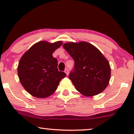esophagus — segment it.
<instances>
[{"label":"esophagus","mask_w":134,"mask_h":134,"mask_svg":"<svg viewBox=\"0 0 134 134\" xmlns=\"http://www.w3.org/2000/svg\"><path fill=\"white\" fill-rule=\"evenodd\" d=\"M65 72L66 73V74L67 76H68V74H69V71H68V68H66V69H65Z\"/></svg>","instance_id":"1"}]
</instances>
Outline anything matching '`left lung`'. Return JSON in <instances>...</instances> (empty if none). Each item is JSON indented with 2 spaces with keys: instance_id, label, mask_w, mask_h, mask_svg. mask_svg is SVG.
<instances>
[{
  "instance_id": "8db88e82",
  "label": "left lung",
  "mask_w": 134,
  "mask_h": 134,
  "mask_svg": "<svg viewBox=\"0 0 134 134\" xmlns=\"http://www.w3.org/2000/svg\"><path fill=\"white\" fill-rule=\"evenodd\" d=\"M63 47L74 60L69 78L77 90L85 96L102 92L109 85L111 69L100 51L85 41L66 43Z\"/></svg>"
}]
</instances>
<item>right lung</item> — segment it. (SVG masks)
Masks as SVG:
<instances>
[{
    "label": "right lung",
    "instance_id": "1",
    "mask_svg": "<svg viewBox=\"0 0 134 134\" xmlns=\"http://www.w3.org/2000/svg\"><path fill=\"white\" fill-rule=\"evenodd\" d=\"M63 42L41 41L32 46L21 58L18 66L20 82L32 96L46 98L56 91L60 80L66 76L57 68L52 54Z\"/></svg>",
    "mask_w": 134,
    "mask_h": 134
}]
</instances>
